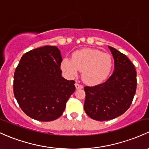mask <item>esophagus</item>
Returning <instances> with one entry per match:
<instances>
[{
	"instance_id": "esophagus-1",
	"label": "esophagus",
	"mask_w": 149,
	"mask_h": 149,
	"mask_svg": "<svg viewBox=\"0 0 149 149\" xmlns=\"http://www.w3.org/2000/svg\"><path fill=\"white\" fill-rule=\"evenodd\" d=\"M75 86H76V89H81V88H84V86H83L81 84H79V83H76Z\"/></svg>"
}]
</instances>
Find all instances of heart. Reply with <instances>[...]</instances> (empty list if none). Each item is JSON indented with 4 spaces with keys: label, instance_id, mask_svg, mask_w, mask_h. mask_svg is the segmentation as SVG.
I'll return each mask as SVG.
<instances>
[{
    "label": "heart",
    "instance_id": "1",
    "mask_svg": "<svg viewBox=\"0 0 149 149\" xmlns=\"http://www.w3.org/2000/svg\"><path fill=\"white\" fill-rule=\"evenodd\" d=\"M61 68L70 78L76 77L81 70L84 82L88 85H98L110 76L113 59L110 55L99 50L84 48L75 51L71 59H63Z\"/></svg>",
    "mask_w": 149,
    "mask_h": 149
}]
</instances>
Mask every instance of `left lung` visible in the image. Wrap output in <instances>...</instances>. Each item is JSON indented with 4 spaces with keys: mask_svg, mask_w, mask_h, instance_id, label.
<instances>
[{
    "mask_svg": "<svg viewBox=\"0 0 149 149\" xmlns=\"http://www.w3.org/2000/svg\"><path fill=\"white\" fill-rule=\"evenodd\" d=\"M114 59V70L109 79L95 86H85L84 110L90 118L103 121L124 113L131 106L136 90V71L132 62L109 46Z\"/></svg>",
    "mask_w": 149,
    "mask_h": 149,
    "instance_id": "1",
    "label": "left lung"
}]
</instances>
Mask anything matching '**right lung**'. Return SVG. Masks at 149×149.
<instances>
[{"mask_svg":"<svg viewBox=\"0 0 149 149\" xmlns=\"http://www.w3.org/2000/svg\"><path fill=\"white\" fill-rule=\"evenodd\" d=\"M61 62L60 50L54 46L33 49L21 57L14 73L13 93L31 118L51 121L65 110L76 87L74 81L62 77Z\"/></svg>","mask_w":149,"mask_h":149,"instance_id":"1","label":"right lung"}]
</instances>
